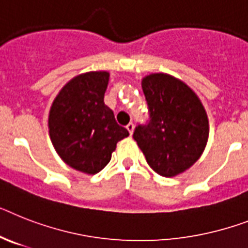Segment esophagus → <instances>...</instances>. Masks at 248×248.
Masks as SVG:
<instances>
[{"mask_svg": "<svg viewBox=\"0 0 248 248\" xmlns=\"http://www.w3.org/2000/svg\"><path fill=\"white\" fill-rule=\"evenodd\" d=\"M126 129H128L129 134H130V136H132L133 132H134V124H133V123H129L128 125H126Z\"/></svg>", "mask_w": 248, "mask_h": 248, "instance_id": "34e87169", "label": "esophagus"}]
</instances>
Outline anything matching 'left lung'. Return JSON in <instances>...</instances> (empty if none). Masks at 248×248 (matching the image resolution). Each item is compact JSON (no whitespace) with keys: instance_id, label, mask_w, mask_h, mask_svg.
<instances>
[{"instance_id":"obj_1","label":"left lung","mask_w":248,"mask_h":248,"mask_svg":"<svg viewBox=\"0 0 248 248\" xmlns=\"http://www.w3.org/2000/svg\"><path fill=\"white\" fill-rule=\"evenodd\" d=\"M149 120L136 126L133 138L153 171L172 177L202 156L209 136L205 109L195 92L166 73L142 79Z\"/></svg>"}]
</instances>
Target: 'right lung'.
<instances>
[{"label": "right lung", "mask_w": 248, "mask_h": 248, "mask_svg": "<svg viewBox=\"0 0 248 248\" xmlns=\"http://www.w3.org/2000/svg\"><path fill=\"white\" fill-rule=\"evenodd\" d=\"M109 73L87 72L72 78L49 111V136L59 157L87 175L100 172L111 159L116 143L129 136L104 102Z\"/></svg>", "instance_id": "obj_1"}]
</instances>
